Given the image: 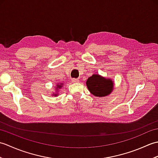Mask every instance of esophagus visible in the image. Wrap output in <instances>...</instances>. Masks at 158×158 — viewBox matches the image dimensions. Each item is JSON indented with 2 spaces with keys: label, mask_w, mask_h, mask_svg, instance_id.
I'll use <instances>...</instances> for the list:
<instances>
[{
  "label": "esophagus",
  "mask_w": 158,
  "mask_h": 158,
  "mask_svg": "<svg viewBox=\"0 0 158 158\" xmlns=\"http://www.w3.org/2000/svg\"><path fill=\"white\" fill-rule=\"evenodd\" d=\"M72 82L73 83H78L79 82V79H72Z\"/></svg>",
  "instance_id": "34e87169"
}]
</instances>
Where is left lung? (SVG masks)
<instances>
[{
    "instance_id": "1",
    "label": "left lung",
    "mask_w": 158,
    "mask_h": 158,
    "mask_svg": "<svg viewBox=\"0 0 158 158\" xmlns=\"http://www.w3.org/2000/svg\"><path fill=\"white\" fill-rule=\"evenodd\" d=\"M86 85L94 96L105 97L113 92L114 83L110 78H106L98 74H94L87 79Z\"/></svg>"
}]
</instances>
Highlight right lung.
Returning a JSON list of instances; mask_svg holds the SVG:
<instances>
[{"label":"right lung","mask_w":158,"mask_h":158,"mask_svg":"<svg viewBox=\"0 0 158 158\" xmlns=\"http://www.w3.org/2000/svg\"><path fill=\"white\" fill-rule=\"evenodd\" d=\"M64 86V83H56V87H55V89H56V93H52V96H57L59 95V91H60V89H61L62 87Z\"/></svg>","instance_id":"right-lung-1"}]
</instances>
